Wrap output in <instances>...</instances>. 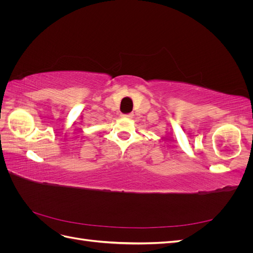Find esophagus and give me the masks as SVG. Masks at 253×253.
<instances>
[{
    "label": "esophagus",
    "instance_id": "obj_1",
    "mask_svg": "<svg viewBox=\"0 0 253 253\" xmlns=\"http://www.w3.org/2000/svg\"><path fill=\"white\" fill-rule=\"evenodd\" d=\"M121 116L122 117H126V118H131L132 117V114H122Z\"/></svg>",
    "mask_w": 253,
    "mask_h": 253
}]
</instances>
